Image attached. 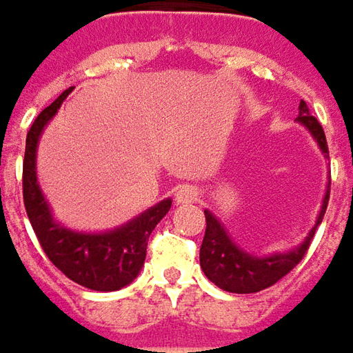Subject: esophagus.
Returning <instances> with one entry per match:
<instances>
[{
	"mask_svg": "<svg viewBox=\"0 0 353 353\" xmlns=\"http://www.w3.org/2000/svg\"><path fill=\"white\" fill-rule=\"evenodd\" d=\"M199 197V189L195 188V185H179L176 189V201L179 205H183V203H193V201Z\"/></svg>",
	"mask_w": 353,
	"mask_h": 353,
	"instance_id": "34e87169",
	"label": "esophagus"
}]
</instances>
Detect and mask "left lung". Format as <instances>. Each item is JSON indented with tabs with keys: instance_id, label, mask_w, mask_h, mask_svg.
<instances>
[{
	"instance_id": "8db88e82",
	"label": "left lung",
	"mask_w": 353,
	"mask_h": 353,
	"mask_svg": "<svg viewBox=\"0 0 353 353\" xmlns=\"http://www.w3.org/2000/svg\"><path fill=\"white\" fill-rule=\"evenodd\" d=\"M297 121L309 128L310 134L319 142L324 156H328V144H326L322 125L316 121V117L310 115L309 107L305 101H301V105H299ZM328 199H330V189H326L316 225L301 246L293 248L287 254H274L268 258H258V256L242 252L226 234V230L216 221V216L209 211H205L207 228H205V238H203V244H201L199 250V261L203 272L214 285L225 289L228 293H258L261 289L275 285L281 277H285L299 261L305 258L310 242H312V236H314V230L321 225L322 216L326 213Z\"/></svg>"
}]
</instances>
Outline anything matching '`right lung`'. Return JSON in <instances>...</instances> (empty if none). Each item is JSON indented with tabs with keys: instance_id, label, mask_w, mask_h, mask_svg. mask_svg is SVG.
<instances>
[{
	"instance_id": "add662e5",
	"label": "right lung",
	"mask_w": 353,
	"mask_h": 353,
	"mask_svg": "<svg viewBox=\"0 0 353 353\" xmlns=\"http://www.w3.org/2000/svg\"><path fill=\"white\" fill-rule=\"evenodd\" d=\"M72 88L62 93L34 119L27 132L25 160H23V201L44 254L68 279L93 291H117L128 285L144 265L148 238L156 225L172 207V199L158 203L146 213L137 216L121 228L103 234H83L56 225L50 209L37 183L34 158L37 142L44 125L56 115Z\"/></svg>"
}]
</instances>
